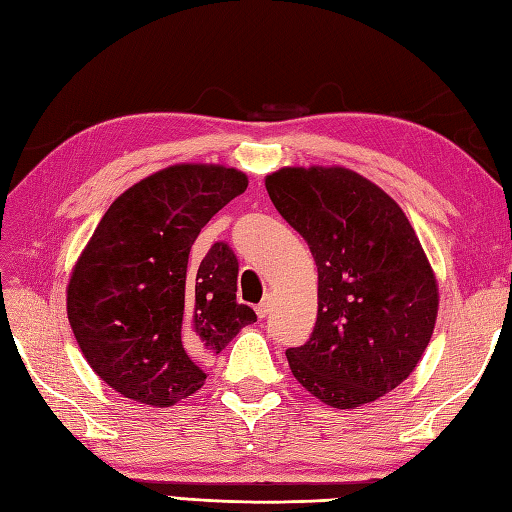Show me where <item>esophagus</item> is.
Here are the masks:
<instances>
[{
  "instance_id": "1",
  "label": "esophagus",
  "mask_w": 512,
  "mask_h": 512,
  "mask_svg": "<svg viewBox=\"0 0 512 512\" xmlns=\"http://www.w3.org/2000/svg\"><path fill=\"white\" fill-rule=\"evenodd\" d=\"M255 312H257V317L259 319H266L268 314H270V297L266 295L264 299H262V303H259V306L255 308Z\"/></svg>"
}]
</instances>
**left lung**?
<instances>
[{
  "label": "left lung",
  "instance_id": "8db88e82",
  "mask_svg": "<svg viewBox=\"0 0 512 512\" xmlns=\"http://www.w3.org/2000/svg\"><path fill=\"white\" fill-rule=\"evenodd\" d=\"M266 189L319 268L317 323L286 350L292 374L336 409L378 400L413 372L436 325L438 286L416 231L350 169L288 167Z\"/></svg>",
  "mask_w": 512,
  "mask_h": 512
}]
</instances>
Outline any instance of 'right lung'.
Here are the masks:
<instances>
[{
  "mask_svg": "<svg viewBox=\"0 0 512 512\" xmlns=\"http://www.w3.org/2000/svg\"><path fill=\"white\" fill-rule=\"evenodd\" d=\"M242 171L176 165L140 180L107 209L74 266L68 319L90 367L118 394L169 407L195 394L202 358L257 321L237 303V257L217 242L189 270L204 224L244 193Z\"/></svg>",
  "mask_w": 512,
  "mask_h": 512,
  "instance_id": "1",
  "label": "right lung"
}]
</instances>
